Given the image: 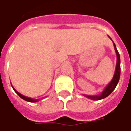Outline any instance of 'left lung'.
<instances>
[{"label": "left lung", "instance_id": "8db88e82", "mask_svg": "<svg viewBox=\"0 0 131 131\" xmlns=\"http://www.w3.org/2000/svg\"><path fill=\"white\" fill-rule=\"evenodd\" d=\"M109 38H110V36H109ZM110 39L112 40L111 38H110ZM113 43H114L116 54V57H117V60H116L115 72H114L112 79L110 81V83L106 86V88H104V91L102 92V93L100 95H83L87 98L91 99V100H102V99L105 98L112 93V91L115 89L116 85L118 84V81H119V79H120V74H121V67H120L121 61H120V55H119V53H118V50L116 49V45L114 42H113Z\"/></svg>", "mask_w": 131, "mask_h": 131}]
</instances>
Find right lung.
I'll use <instances>...</instances> for the list:
<instances>
[{
	"label": "right lung",
	"mask_w": 131,
	"mask_h": 131,
	"mask_svg": "<svg viewBox=\"0 0 131 131\" xmlns=\"http://www.w3.org/2000/svg\"><path fill=\"white\" fill-rule=\"evenodd\" d=\"M13 88V90L15 91V93L17 95H18L20 97L21 99H23V100H24L25 101H27V102H38L39 101V99H33V98H31V97H26L24 96V95H21V93H19L18 91H17L15 89V88H13V86H12Z\"/></svg>",
	"instance_id": "1"
}]
</instances>
